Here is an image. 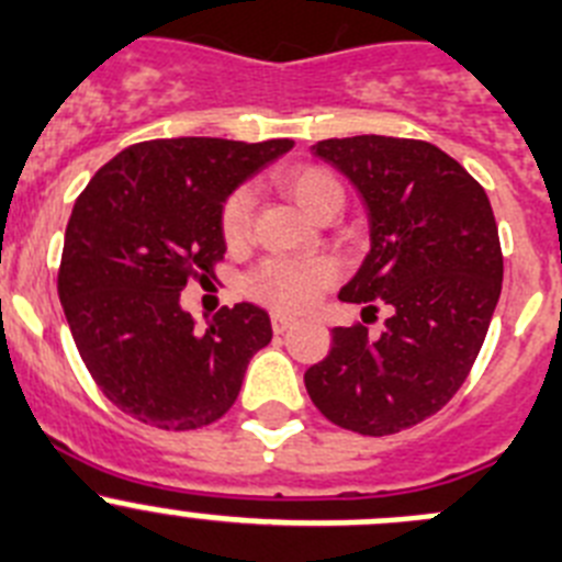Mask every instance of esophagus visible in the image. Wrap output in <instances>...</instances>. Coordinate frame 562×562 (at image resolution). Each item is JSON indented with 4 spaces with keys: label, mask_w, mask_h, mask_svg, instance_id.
Here are the masks:
<instances>
[{
    "label": "esophagus",
    "mask_w": 562,
    "mask_h": 562,
    "mask_svg": "<svg viewBox=\"0 0 562 562\" xmlns=\"http://www.w3.org/2000/svg\"><path fill=\"white\" fill-rule=\"evenodd\" d=\"M271 327H274L277 335H282V333H285V329L293 327V318L291 316H282V313H274V316H271Z\"/></svg>",
    "instance_id": "34e87169"
}]
</instances>
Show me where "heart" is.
Segmentation results:
<instances>
[{"instance_id":"heart-1","label":"heart","mask_w":562,"mask_h":562,"mask_svg":"<svg viewBox=\"0 0 562 562\" xmlns=\"http://www.w3.org/2000/svg\"><path fill=\"white\" fill-rule=\"evenodd\" d=\"M282 188L307 216L329 199H344V191L335 182V177H329L324 169H313V166L282 177ZM251 207H255V199L249 191L233 193L229 202L224 204L222 227L229 246L244 244L246 235H249ZM335 277H338V266L329 257H302V260L274 257V260H266L260 269L251 271L246 288L257 302H263L274 311L299 313L307 311L316 302L318 293L333 285Z\"/></svg>"}]
</instances>
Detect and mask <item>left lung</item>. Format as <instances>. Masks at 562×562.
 I'll use <instances>...</instances> for the list:
<instances>
[{"label": "left lung", "instance_id": "1", "mask_svg": "<svg viewBox=\"0 0 562 562\" xmlns=\"http://www.w3.org/2000/svg\"><path fill=\"white\" fill-rule=\"evenodd\" d=\"M311 151L340 171L369 213V251L344 302L391 311L380 338L335 327L305 371L313 405L360 435H393L435 416L469 376L502 293V246L480 182L427 140L355 135Z\"/></svg>", "mask_w": 562, "mask_h": 562}]
</instances>
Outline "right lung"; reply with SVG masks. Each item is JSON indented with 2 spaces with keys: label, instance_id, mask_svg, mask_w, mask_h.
I'll list each match as a JSON object with an SVG mask.
<instances>
[{
  "label": "right lung",
  "instance_id": "right-lung-1",
  "mask_svg": "<svg viewBox=\"0 0 562 562\" xmlns=\"http://www.w3.org/2000/svg\"><path fill=\"white\" fill-rule=\"evenodd\" d=\"M293 149L162 138L119 151L75 202L57 293L80 358L119 411L157 429L213 424L238 400L251 355L271 340L263 307H222L199 333L180 293L227 251L224 202Z\"/></svg>",
  "mask_w": 562,
  "mask_h": 562
}]
</instances>
